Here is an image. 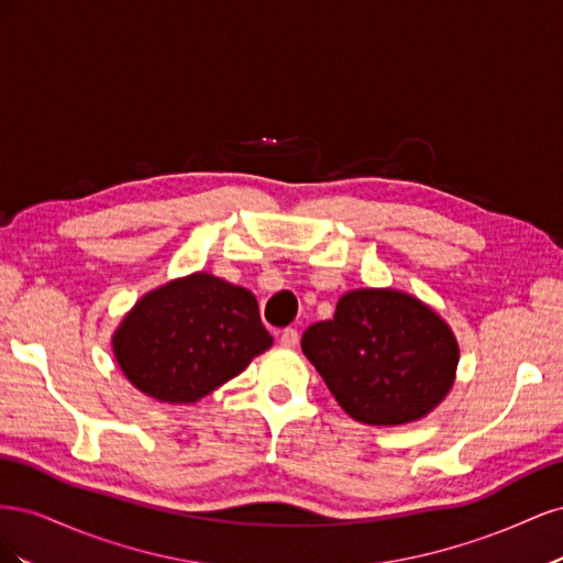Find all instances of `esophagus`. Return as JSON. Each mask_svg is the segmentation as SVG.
Here are the masks:
<instances>
[{"label": "esophagus", "mask_w": 563, "mask_h": 563, "mask_svg": "<svg viewBox=\"0 0 563 563\" xmlns=\"http://www.w3.org/2000/svg\"><path fill=\"white\" fill-rule=\"evenodd\" d=\"M298 340H300V335H298L296 329H284L282 335H279V343H282L284 347H288V350L298 347Z\"/></svg>", "instance_id": "34e87169"}]
</instances>
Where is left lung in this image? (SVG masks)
Masks as SVG:
<instances>
[{
    "label": "left lung",
    "mask_w": 563,
    "mask_h": 563,
    "mask_svg": "<svg viewBox=\"0 0 563 563\" xmlns=\"http://www.w3.org/2000/svg\"><path fill=\"white\" fill-rule=\"evenodd\" d=\"M300 347L343 411L378 428L428 416L449 395L460 360L449 323L395 288L345 294Z\"/></svg>",
    "instance_id": "obj_1"
}]
</instances>
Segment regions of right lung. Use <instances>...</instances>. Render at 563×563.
I'll use <instances>...</instances> for the list:
<instances>
[{
  "instance_id": "1",
  "label": "right lung",
  "mask_w": 563,
  "mask_h": 563,
  "mask_svg": "<svg viewBox=\"0 0 563 563\" xmlns=\"http://www.w3.org/2000/svg\"><path fill=\"white\" fill-rule=\"evenodd\" d=\"M269 347L255 296L207 272L145 294L112 335L129 383L166 404L207 397Z\"/></svg>"
}]
</instances>
